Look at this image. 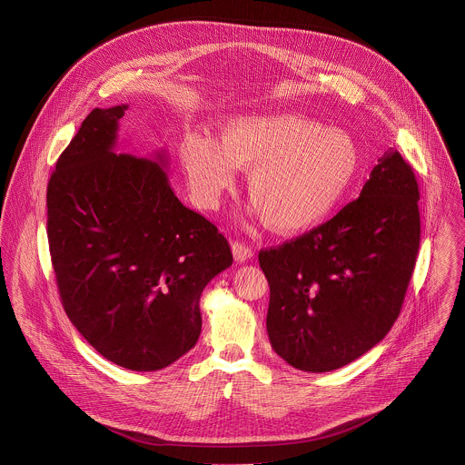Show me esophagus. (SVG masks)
Returning a JSON list of instances; mask_svg holds the SVG:
<instances>
[{
    "instance_id": "esophagus-1",
    "label": "esophagus",
    "mask_w": 465,
    "mask_h": 465,
    "mask_svg": "<svg viewBox=\"0 0 465 465\" xmlns=\"http://www.w3.org/2000/svg\"><path fill=\"white\" fill-rule=\"evenodd\" d=\"M232 252H233V257H235L237 262H244V261L253 257V250L248 244L241 242V241L232 242Z\"/></svg>"
}]
</instances>
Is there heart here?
<instances>
[{
  "instance_id": "heart-1",
  "label": "heart",
  "mask_w": 465,
  "mask_h": 465,
  "mask_svg": "<svg viewBox=\"0 0 465 465\" xmlns=\"http://www.w3.org/2000/svg\"><path fill=\"white\" fill-rule=\"evenodd\" d=\"M181 157L193 201L215 210L248 173V197L266 226L282 235L325 223L347 199L360 172L358 143L341 129L292 113L241 114L223 125L221 142L192 133Z\"/></svg>"
}]
</instances>
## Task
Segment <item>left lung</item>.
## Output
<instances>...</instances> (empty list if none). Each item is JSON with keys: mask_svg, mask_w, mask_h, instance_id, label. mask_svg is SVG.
<instances>
[{"mask_svg": "<svg viewBox=\"0 0 465 465\" xmlns=\"http://www.w3.org/2000/svg\"><path fill=\"white\" fill-rule=\"evenodd\" d=\"M418 201L412 168L387 151L336 217L259 252L270 284L268 338L288 365L336 371L387 336L416 264Z\"/></svg>", "mask_w": 465, "mask_h": 465, "instance_id": "obj_1", "label": "left lung"}]
</instances>
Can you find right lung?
Returning a JSON list of instances; mask_svg holds the SVG:
<instances>
[{
	"instance_id": "1",
	"label": "right lung",
	"mask_w": 465,
	"mask_h": 465,
	"mask_svg": "<svg viewBox=\"0 0 465 465\" xmlns=\"http://www.w3.org/2000/svg\"><path fill=\"white\" fill-rule=\"evenodd\" d=\"M125 109H93L60 154L47 237L76 331L105 360L149 372L195 347L201 293L233 257L217 226L177 199L163 153L113 151Z\"/></svg>"
}]
</instances>
